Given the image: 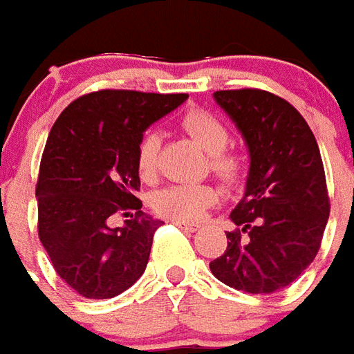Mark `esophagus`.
I'll list each match as a JSON object with an SVG mask.
<instances>
[{"label":"esophagus","instance_id":"esophagus-1","mask_svg":"<svg viewBox=\"0 0 354 354\" xmlns=\"http://www.w3.org/2000/svg\"><path fill=\"white\" fill-rule=\"evenodd\" d=\"M175 225H177V227H179V229H185V230H190V232H194V230H198L200 229V225H198V223H190V221H177V219H175Z\"/></svg>","mask_w":354,"mask_h":354}]
</instances>
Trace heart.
Segmentation results:
<instances>
[{"mask_svg": "<svg viewBox=\"0 0 354 354\" xmlns=\"http://www.w3.org/2000/svg\"><path fill=\"white\" fill-rule=\"evenodd\" d=\"M183 131L209 154V169L225 185L234 187L245 173V160L236 150L229 149L230 133L212 112L202 109L187 110L181 116ZM160 135L147 133L137 147V171L142 181H152L158 175ZM219 200V190L213 185H169L158 190L152 205L160 215L177 221H196Z\"/></svg>", "mask_w": 354, "mask_h": 354, "instance_id": "obj_1", "label": "heart"}]
</instances>
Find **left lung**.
<instances>
[{
    "label": "left lung",
    "mask_w": 354,
    "mask_h": 354,
    "mask_svg": "<svg viewBox=\"0 0 354 354\" xmlns=\"http://www.w3.org/2000/svg\"><path fill=\"white\" fill-rule=\"evenodd\" d=\"M250 149L245 194L232 209L236 229L209 263L213 277L245 293H274L317 257L330 196L317 139L290 102L263 89L213 93Z\"/></svg>",
    "instance_id": "obj_1"
}]
</instances>
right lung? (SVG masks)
Here are the masks:
<instances>
[{"label":"right lung","instance_id":"obj_1","mask_svg":"<svg viewBox=\"0 0 354 354\" xmlns=\"http://www.w3.org/2000/svg\"><path fill=\"white\" fill-rule=\"evenodd\" d=\"M187 93L101 89L77 97L51 127L39 164L37 234L57 274L87 299H110L147 269L162 221L141 212L137 147ZM114 214H127L112 230Z\"/></svg>","mask_w":354,"mask_h":354}]
</instances>
